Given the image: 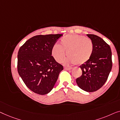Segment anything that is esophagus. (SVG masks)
<instances>
[{
  "instance_id": "obj_1",
  "label": "esophagus",
  "mask_w": 120,
  "mask_h": 120,
  "mask_svg": "<svg viewBox=\"0 0 120 120\" xmlns=\"http://www.w3.org/2000/svg\"><path fill=\"white\" fill-rule=\"evenodd\" d=\"M65 70H67V71H70V70H72V68H70V67H65L64 68Z\"/></svg>"
}]
</instances>
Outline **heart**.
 I'll return each mask as SVG.
<instances>
[{
  "mask_svg": "<svg viewBox=\"0 0 120 120\" xmlns=\"http://www.w3.org/2000/svg\"><path fill=\"white\" fill-rule=\"evenodd\" d=\"M61 45L55 44L52 49V54L55 60L61 62L66 55L65 65L75 63L81 65L90 59L94 49L92 42L85 36L79 35H67L61 40Z\"/></svg>",
  "mask_w": 120,
  "mask_h": 120,
  "instance_id": "b5f03b06",
  "label": "heart"
}]
</instances>
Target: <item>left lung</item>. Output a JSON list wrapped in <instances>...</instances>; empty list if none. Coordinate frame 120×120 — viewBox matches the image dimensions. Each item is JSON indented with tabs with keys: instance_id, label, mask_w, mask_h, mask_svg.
Instances as JSON below:
<instances>
[{
	"instance_id": "1",
	"label": "left lung",
	"mask_w": 120,
	"mask_h": 120,
	"mask_svg": "<svg viewBox=\"0 0 120 120\" xmlns=\"http://www.w3.org/2000/svg\"><path fill=\"white\" fill-rule=\"evenodd\" d=\"M86 35L93 43V52L90 59L80 66L82 75L76 79V82L81 89L91 92L100 89L107 81L112 68V54L110 46L102 38L94 34Z\"/></svg>"
}]
</instances>
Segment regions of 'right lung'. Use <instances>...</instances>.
Listing matches in <instances>:
<instances>
[{
    "label": "right lung",
    "instance_id": "add662e5",
    "mask_svg": "<svg viewBox=\"0 0 120 120\" xmlns=\"http://www.w3.org/2000/svg\"><path fill=\"white\" fill-rule=\"evenodd\" d=\"M62 34L37 35L19 48L17 69L26 86L35 93L45 94L51 91L63 66L52 56V49Z\"/></svg>",
    "mask_w": 120,
    "mask_h": 120
}]
</instances>
